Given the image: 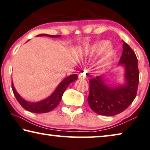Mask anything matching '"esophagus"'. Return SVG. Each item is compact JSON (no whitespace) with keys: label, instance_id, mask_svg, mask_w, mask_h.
<instances>
[{"label":"esophagus","instance_id":"1","mask_svg":"<svg viewBox=\"0 0 150 150\" xmlns=\"http://www.w3.org/2000/svg\"><path fill=\"white\" fill-rule=\"evenodd\" d=\"M79 78L81 79H86V73L84 72L81 73L79 75Z\"/></svg>","mask_w":150,"mask_h":150}]
</instances>
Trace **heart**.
I'll use <instances>...</instances> for the list:
<instances>
[{
    "instance_id": "heart-1",
    "label": "heart",
    "mask_w": 150,
    "mask_h": 150,
    "mask_svg": "<svg viewBox=\"0 0 150 150\" xmlns=\"http://www.w3.org/2000/svg\"><path fill=\"white\" fill-rule=\"evenodd\" d=\"M110 43L108 41H100L94 45L91 46L89 51L91 54L99 55L106 51L103 58L100 62V66L102 68H105L109 64L110 60L115 54V50L112 48H108Z\"/></svg>"
}]
</instances>
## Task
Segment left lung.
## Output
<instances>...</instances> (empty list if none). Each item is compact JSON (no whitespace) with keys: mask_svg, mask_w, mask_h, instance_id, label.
Returning a JSON list of instances; mask_svg holds the SVG:
<instances>
[{"mask_svg":"<svg viewBox=\"0 0 150 150\" xmlns=\"http://www.w3.org/2000/svg\"><path fill=\"white\" fill-rule=\"evenodd\" d=\"M122 51L119 64L125 67V83L108 86L101 76L89 79L88 102L91 110L100 115L114 116L128 108L136 97L139 72L134 51L122 41Z\"/></svg>","mask_w":150,"mask_h":150,"instance_id":"8db88e82","label":"left lung"}]
</instances>
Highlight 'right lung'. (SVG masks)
<instances>
[{
	"instance_id": "right-lung-1",
	"label": "right lung",
	"mask_w": 150,
	"mask_h": 150,
	"mask_svg": "<svg viewBox=\"0 0 150 150\" xmlns=\"http://www.w3.org/2000/svg\"><path fill=\"white\" fill-rule=\"evenodd\" d=\"M43 35L52 38H59L61 35H52L42 33V34L38 35V36H43ZM77 75L76 74H73L66 77L63 81H62L60 83V84L58 86L57 89H55V91L51 94V96H50L48 98H46L45 100H43L38 102H30L25 101V100L20 96L19 93L15 90L13 81L11 86H12L13 93H14L17 100L24 109L34 113H46L52 110L54 108H55L59 105L62 99L63 93L64 92L67 88L71 83H73L75 80H77Z\"/></svg>"
}]
</instances>
